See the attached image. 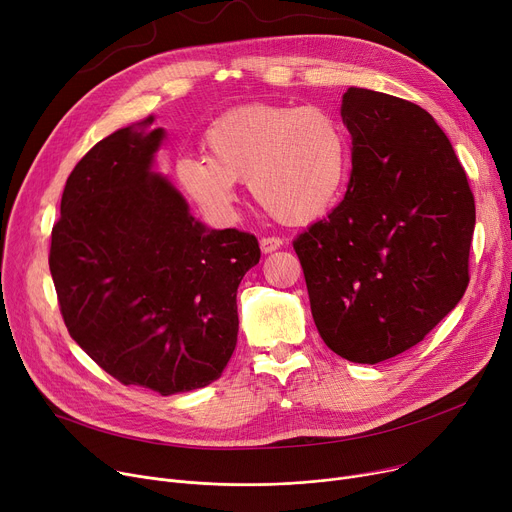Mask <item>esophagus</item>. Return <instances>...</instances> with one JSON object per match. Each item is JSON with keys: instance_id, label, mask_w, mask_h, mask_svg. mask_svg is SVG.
Returning a JSON list of instances; mask_svg holds the SVG:
<instances>
[{"instance_id": "obj_1", "label": "esophagus", "mask_w": 512, "mask_h": 512, "mask_svg": "<svg viewBox=\"0 0 512 512\" xmlns=\"http://www.w3.org/2000/svg\"><path fill=\"white\" fill-rule=\"evenodd\" d=\"M281 246H283V239H281V237L268 235V237H262V239H260V250H262L264 254L275 252V250H279Z\"/></svg>"}]
</instances>
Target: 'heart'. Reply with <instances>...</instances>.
<instances>
[{
	"label": "heart",
	"instance_id": "heart-1",
	"mask_svg": "<svg viewBox=\"0 0 512 512\" xmlns=\"http://www.w3.org/2000/svg\"><path fill=\"white\" fill-rule=\"evenodd\" d=\"M206 155L175 163L179 188L215 221H229L237 182L285 223H308L333 208L351 175L341 119L318 105L254 103L217 117L204 132Z\"/></svg>",
	"mask_w": 512,
	"mask_h": 512
}]
</instances>
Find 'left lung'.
<instances>
[{
	"label": "left lung",
	"instance_id": "8db88e82",
	"mask_svg": "<svg viewBox=\"0 0 512 512\" xmlns=\"http://www.w3.org/2000/svg\"><path fill=\"white\" fill-rule=\"evenodd\" d=\"M341 117L353 144L345 198L293 250L326 347L378 364L424 341L461 302L475 200L426 109L347 88Z\"/></svg>",
	"mask_w": 512,
	"mask_h": 512
}]
</instances>
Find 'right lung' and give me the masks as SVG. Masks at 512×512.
<instances>
[{
  "mask_svg": "<svg viewBox=\"0 0 512 512\" xmlns=\"http://www.w3.org/2000/svg\"><path fill=\"white\" fill-rule=\"evenodd\" d=\"M153 115L97 142L70 173L49 270L70 337L122 384L163 397L202 388L237 343V287L252 233L206 229L153 171Z\"/></svg>",
  "mask_w": 512,
  "mask_h": 512,
  "instance_id": "obj_1",
  "label": "right lung"
}]
</instances>
